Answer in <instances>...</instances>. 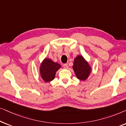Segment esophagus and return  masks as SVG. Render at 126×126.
<instances>
[{"instance_id": "34e87169", "label": "esophagus", "mask_w": 126, "mask_h": 126, "mask_svg": "<svg viewBox=\"0 0 126 126\" xmlns=\"http://www.w3.org/2000/svg\"><path fill=\"white\" fill-rule=\"evenodd\" d=\"M63 68H65V69H68V65L67 64V63H65V64L63 65Z\"/></svg>"}]
</instances>
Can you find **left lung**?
<instances>
[{
  "instance_id": "left-lung-1",
  "label": "left lung",
  "mask_w": 126,
  "mask_h": 126,
  "mask_svg": "<svg viewBox=\"0 0 126 126\" xmlns=\"http://www.w3.org/2000/svg\"><path fill=\"white\" fill-rule=\"evenodd\" d=\"M72 68L77 78L83 81L88 78L92 72V67L81 55L75 58Z\"/></svg>"
}]
</instances>
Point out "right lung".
<instances>
[{"instance_id":"right-lung-1","label":"right lung","mask_w":126,"mask_h":126,"mask_svg":"<svg viewBox=\"0 0 126 126\" xmlns=\"http://www.w3.org/2000/svg\"><path fill=\"white\" fill-rule=\"evenodd\" d=\"M61 67L59 63H54L50 58H44L39 66V73L41 78L45 82L51 81L54 79L56 72Z\"/></svg>"}]
</instances>
